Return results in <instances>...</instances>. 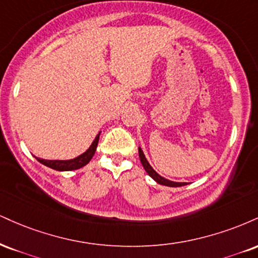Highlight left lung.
Instances as JSON below:
<instances>
[{
  "label": "left lung",
  "instance_id": "8db88e82",
  "mask_svg": "<svg viewBox=\"0 0 258 258\" xmlns=\"http://www.w3.org/2000/svg\"><path fill=\"white\" fill-rule=\"evenodd\" d=\"M138 153H139V159H141V162H142V164H143V167H144V169L147 170L148 174L150 175L151 178H153V179L155 180V181H157V182H159V184H161V185L170 186V187H179V186H184V185H186V182H174V181H170V180L164 179L163 176H161L160 174H157V173L155 172V170L153 169V167H151L150 164H149L147 159H145L144 154H143V151H142L141 148L138 149Z\"/></svg>",
  "mask_w": 258,
  "mask_h": 258
}]
</instances>
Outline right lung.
Returning <instances> with one entry per match:
<instances>
[{"mask_svg":"<svg viewBox=\"0 0 258 258\" xmlns=\"http://www.w3.org/2000/svg\"><path fill=\"white\" fill-rule=\"evenodd\" d=\"M98 139H99V133L96 136L95 141L92 142L91 147H90L85 153L80 155V156L76 157L73 160H67V161H58V160H43V159H38L36 157L37 160L39 161L40 163H43L44 166L49 167V168H52L55 170H73V169H79L82 167L85 166L90 162V160L92 159L94 156L96 148H97L98 144Z\"/></svg>","mask_w":258,"mask_h":258,"instance_id":"right-lung-1","label":"right lung"}]
</instances>
